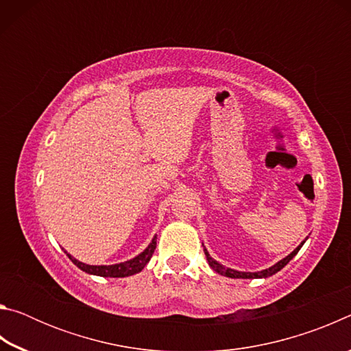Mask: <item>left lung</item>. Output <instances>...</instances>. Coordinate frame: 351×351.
Here are the masks:
<instances>
[{"mask_svg": "<svg viewBox=\"0 0 351 351\" xmlns=\"http://www.w3.org/2000/svg\"><path fill=\"white\" fill-rule=\"evenodd\" d=\"M305 240H306V239H305ZM305 240L302 241L300 245L297 246V247L294 249V251L291 252L289 255H287V257H285L283 260L277 261L276 265H272L271 268H268V269L257 271V272H243V271H237V269L226 268V266H223L221 263H218L217 260H213V258L210 257V254L207 252V249H206V247H204V254H206V258H207V261H209V266H210V268H212L213 271L218 272V274L226 276V277H230V278H266V277H271V276H274L276 272H278V271H280L282 268H285V266H287V265L289 263V260H293L294 255L300 251V247L304 246Z\"/></svg>", "mask_w": 351, "mask_h": 351, "instance_id": "obj_1", "label": "left lung"}]
</instances>
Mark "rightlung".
<instances>
[{
	"label": "right lung",
	"instance_id": "obj_1",
	"mask_svg": "<svg viewBox=\"0 0 351 351\" xmlns=\"http://www.w3.org/2000/svg\"><path fill=\"white\" fill-rule=\"evenodd\" d=\"M154 249H156V235L153 237V240L150 245H148L144 251H142L139 255H136L134 258L132 260H127L123 261V263H116V265H86V263H82V261L75 260L73 255L68 254L66 255L69 257V260L73 261V263L77 266V268H80L82 271L88 272V274H93V276H100V277H128V276H134L141 272L142 269L145 268V265L150 261L152 255L154 252Z\"/></svg>",
	"mask_w": 351,
	"mask_h": 351
}]
</instances>
